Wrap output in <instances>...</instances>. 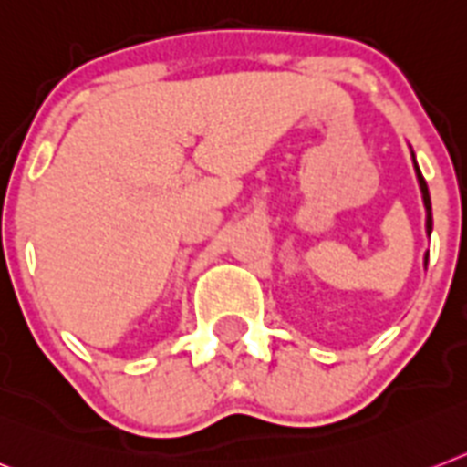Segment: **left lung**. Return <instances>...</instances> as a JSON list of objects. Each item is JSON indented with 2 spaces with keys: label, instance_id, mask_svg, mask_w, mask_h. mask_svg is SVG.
<instances>
[{
  "label": "left lung",
  "instance_id": "1",
  "mask_svg": "<svg viewBox=\"0 0 467 467\" xmlns=\"http://www.w3.org/2000/svg\"><path fill=\"white\" fill-rule=\"evenodd\" d=\"M410 157H413L415 176H418V186H420V192H422V202H425V212H427L425 231H427V236H432V200H430V191H427V183H425V179H422V171H420L418 161H415L413 150H410ZM427 260H430V253H425V269H427Z\"/></svg>",
  "mask_w": 467,
  "mask_h": 467
}]
</instances>
